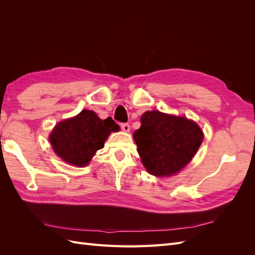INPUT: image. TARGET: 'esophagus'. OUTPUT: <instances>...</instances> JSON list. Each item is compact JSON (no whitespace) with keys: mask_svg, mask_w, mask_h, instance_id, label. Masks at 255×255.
<instances>
[{"mask_svg":"<svg viewBox=\"0 0 255 255\" xmlns=\"http://www.w3.org/2000/svg\"><path fill=\"white\" fill-rule=\"evenodd\" d=\"M120 127H121L123 132H128V130L130 129V127H129L128 123H121Z\"/></svg>","mask_w":255,"mask_h":255,"instance_id":"1","label":"esophagus"}]
</instances>
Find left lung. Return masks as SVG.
<instances>
[{
    "label": "left lung",
    "instance_id": "obj_1",
    "mask_svg": "<svg viewBox=\"0 0 255 255\" xmlns=\"http://www.w3.org/2000/svg\"><path fill=\"white\" fill-rule=\"evenodd\" d=\"M134 140L148 172L166 176L179 172L195 156L203 140L197 123L158 111L144 113Z\"/></svg>",
    "mask_w": 255,
    "mask_h": 255
}]
</instances>
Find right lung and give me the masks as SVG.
Masks as SVG:
<instances>
[{"instance_id": "obj_1", "label": "right lung", "mask_w": 255, "mask_h": 255, "mask_svg": "<svg viewBox=\"0 0 255 255\" xmlns=\"http://www.w3.org/2000/svg\"><path fill=\"white\" fill-rule=\"evenodd\" d=\"M117 130L119 126L111 117L101 120L95 112L84 110L74 118L59 122L50 135V142L61 159L82 167L103 148L111 132Z\"/></svg>"}]
</instances>
